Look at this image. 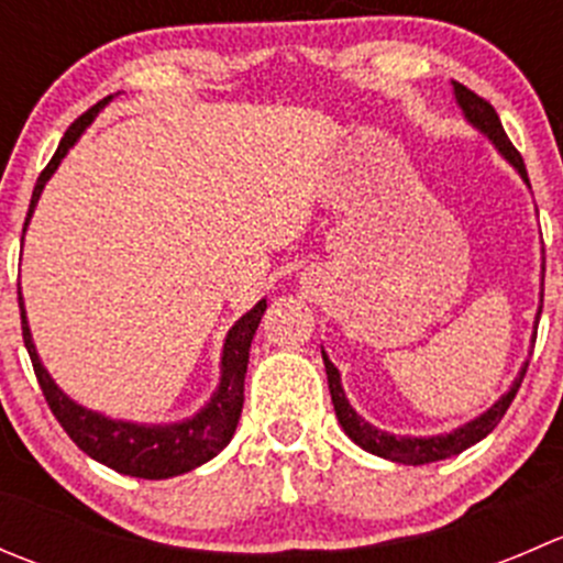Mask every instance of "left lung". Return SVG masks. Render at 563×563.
<instances>
[{
	"label": "left lung",
	"mask_w": 563,
	"mask_h": 563,
	"mask_svg": "<svg viewBox=\"0 0 563 563\" xmlns=\"http://www.w3.org/2000/svg\"><path fill=\"white\" fill-rule=\"evenodd\" d=\"M455 95H457V103L463 106L465 117H468L471 122H474L476 128H479L482 133H485L487 139H490L493 144L498 146V152H501V155H507V161L515 163V168H518L520 176H523V179L528 181L523 157H520V152L515 150V144L507 139V133H504L501 119H498L496 108L487 103L485 98H479L474 89L463 87V84H457V81H455ZM539 313H542V310H539ZM323 367H327V378H329V391H332L334 413H338V422H340V428L345 430V435H349L354 444H360L362 450L373 452V455L395 460V463H411V465L435 463V460L460 455L463 450L474 446L476 441L485 439V435L490 433V430L496 428L498 422H501V417L507 413V408L512 406L515 395H518L520 384H523V376L528 371V365H523V371H520V378L512 384V389H509L507 395H504L501 400H498L496 406L490 408V411H485L479 419H474V422L457 428L455 433L433 435V439H397V435L382 433V430H376L373 424H367L362 417H356V411L349 406V400H345L343 387H340L338 367H334L332 362L327 360V354H323Z\"/></svg>",
	"instance_id": "8db88e82"
}]
</instances>
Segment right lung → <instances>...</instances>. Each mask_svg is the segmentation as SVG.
Here are the masks:
<instances>
[{"instance_id": "obj_1", "label": "right lung", "mask_w": 563, "mask_h": 563, "mask_svg": "<svg viewBox=\"0 0 563 563\" xmlns=\"http://www.w3.org/2000/svg\"><path fill=\"white\" fill-rule=\"evenodd\" d=\"M108 100V98H106ZM106 100L95 103L87 113L76 119L67 128L65 139L59 141V150L48 161L37 176L35 192H32L30 212H26V223L32 218L40 190L48 181V176L56 172L62 157L67 155L78 135L84 133L95 113L106 106ZM24 223V225H26ZM19 308H21V332H24V345L30 351L32 367L40 389H43L45 402L59 419L65 433L76 441L78 450L87 452L98 463L108 465V468L119 471V474L141 476V479H166V476L185 474V471L196 468V465L207 463L223 450L234 435L236 422H240L242 402H245V373H247V356H250V340H253L255 329H258L261 316H264L266 302H258L245 318L234 323V329L225 338L223 349V378H220V389L214 391L212 402L203 408L198 417L187 419L181 424H166V428H144V424H130V422H111V419L100 417V413L87 411V408L76 406L70 397L62 395L45 367L40 365L37 351L32 345L30 327H26L24 302H21L19 291Z\"/></svg>"}]
</instances>
